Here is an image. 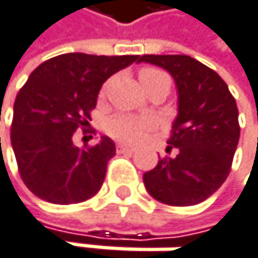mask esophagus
<instances>
[{
    "instance_id": "obj_1",
    "label": "esophagus",
    "mask_w": 258,
    "mask_h": 258,
    "mask_svg": "<svg viewBox=\"0 0 258 258\" xmlns=\"http://www.w3.org/2000/svg\"><path fill=\"white\" fill-rule=\"evenodd\" d=\"M117 147H118V151H120V152H135L133 146H128V144H123V143H118Z\"/></svg>"
}]
</instances>
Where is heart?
<instances>
[{
	"label": "heart",
	"mask_w": 258,
	"mask_h": 258,
	"mask_svg": "<svg viewBox=\"0 0 258 258\" xmlns=\"http://www.w3.org/2000/svg\"><path fill=\"white\" fill-rule=\"evenodd\" d=\"M157 79H168V77L157 71V70H143L140 73V81L141 84H147ZM152 122L144 117H136V115H128V114H118L112 117L109 123H107V132H109L114 138L126 143H136L140 138L144 135L147 128H151Z\"/></svg>",
	"instance_id": "obj_1"
}]
</instances>
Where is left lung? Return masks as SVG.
Listing matches in <instances>:
<instances>
[{
    "label": "left lung",
    "instance_id": "left-lung-1",
    "mask_svg": "<svg viewBox=\"0 0 258 258\" xmlns=\"http://www.w3.org/2000/svg\"><path fill=\"white\" fill-rule=\"evenodd\" d=\"M138 63L155 64L171 74L177 115L168 147L174 158L158 160L144 173L149 195L171 206L205 202L225 182L239 141L238 107L216 71L188 55H143Z\"/></svg>",
    "mask_w": 258,
    "mask_h": 258
}]
</instances>
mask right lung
Instances as JSON below:
<instances>
[{
    "label": "right lung",
    "mask_w": 258,
    "mask_h": 258,
    "mask_svg": "<svg viewBox=\"0 0 258 258\" xmlns=\"http://www.w3.org/2000/svg\"><path fill=\"white\" fill-rule=\"evenodd\" d=\"M138 58L63 53L30 74L14 103L11 144L25 185L38 198L73 205L98 194L115 144L101 136L95 146L79 147L74 132L89 125L103 84Z\"/></svg>",
    "instance_id": "obj_1"
}]
</instances>
